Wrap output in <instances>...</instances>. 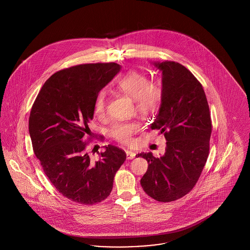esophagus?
<instances>
[{"label": "esophagus", "instance_id": "34e87169", "mask_svg": "<svg viewBox=\"0 0 250 250\" xmlns=\"http://www.w3.org/2000/svg\"><path fill=\"white\" fill-rule=\"evenodd\" d=\"M125 154H126L127 159H133V158L136 156V153L132 152L130 150H126V151H125Z\"/></svg>", "mask_w": 250, "mask_h": 250}]
</instances>
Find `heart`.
I'll return each instance as SVG.
<instances>
[{
	"instance_id": "heart-1",
	"label": "heart",
	"mask_w": 250,
	"mask_h": 250,
	"mask_svg": "<svg viewBox=\"0 0 250 250\" xmlns=\"http://www.w3.org/2000/svg\"><path fill=\"white\" fill-rule=\"evenodd\" d=\"M120 92L134 100L139 112L148 115L155 112L159 107L163 95L161 84L156 82H149L148 77L142 72L132 70L127 72L117 82ZM107 106L106 92L101 91L95 98V112L102 115ZM140 129L138 123H119L110 129V136L120 143L130 142L131 136Z\"/></svg>"
}]
</instances>
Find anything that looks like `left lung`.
I'll return each mask as SVG.
<instances>
[{
    "mask_svg": "<svg viewBox=\"0 0 250 250\" xmlns=\"http://www.w3.org/2000/svg\"><path fill=\"white\" fill-rule=\"evenodd\" d=\"M162 71L163 95L152 129L164 133L166 152L160 157L139 154L149 163L141 179L143 190L161 202L176 201L192 190L209 155L212 122L202 84L175 62H154Z\"/></svg>",
    "mask_w": 250,
    "mask_h": 250,
    "instance_id": "left-lung-1",
    "label": "left lung"
}]
</instances>
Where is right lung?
<instances>
[{
	"label": "right lung",
	"mask_w": 250,
	"mask_h": 250,
	"mask_svg": "<svg viewBox=\"0 0 250 250\" xmlns=\"http://www.w3.org/2000/svg\"><path fill=\"white\" fill-rule=\"evenodd\" d=\"M121 70L115 62L85 63L56 72L41 88L29 118L34 152L54 188L72 202L93 205L110 194L126 155L108 144L94 161L83 141L91 132L95 98Z\"/></svg>",
	"instance_id": "1"
}]
</instances>
